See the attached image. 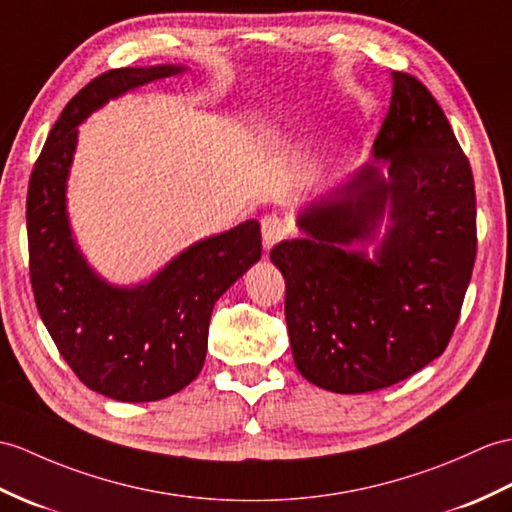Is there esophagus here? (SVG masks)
<instances>
[{"label": "esophagus", "mask_w": 512, "mask_h": 512, "mask_svg": "<svg viewBox=\"0 0 512 512\" xmlns=\"http://www.w3.org/2000/svg\"><path fill=\"white\" fill-rule=\"evenodd\" d=\"M288 233H290L288 222H285L279 216H275V213H270V216L261 218V237H264V248H266V251H270V248L275 246L277 242L285 240V237H288Z\"/></svg>", "instance_id": "34e87169"}]
</instances>
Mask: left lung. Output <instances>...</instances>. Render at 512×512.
Wrapping results in <instances>:
<instances>
[{
	"label": "left lung",
	"instance_id": "8db88e82",
	"mask_svg": "<svg viewBox=\"0 0 512 512\" xmlns=\"http://www.w3.org/2000/svg\"><path fill=\"white\" fill-rule=\"evenodd\" d=\"M392 100L375 139L376 163L307 207L305 237L270 259L285 279V323L307 382L355 395L401 382L454 336L478 251L475 185L441 106L419 78L392 71ZM391 227L375 262L354 248L385 205Z\"/></svg>",
	"mask_w": 512,
	"mask_h": 512
}]
</instances>
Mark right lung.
I'll use <instances>...</instances> for the list:
<instances>
[{"label":"right lung","instance_id":"right-lung-1","mask_svg":"<svg viewBox=\"0 0 512 512\" xmlns=\"http://www.w3.org/2000/svg\"><path fill=\"white\" fill-rule=\"evenodd\" d=\"M183 67H122L95 76L67 102L28 185L30 281L43 325L87 388L115 401H159L198 377L213 305L261 257L257 220L189 246L150 283L113 288L71 240L65 181L78 124L109 98Z\"/></svg>","mask_w":512,"mask_h":512}]
</instances>
